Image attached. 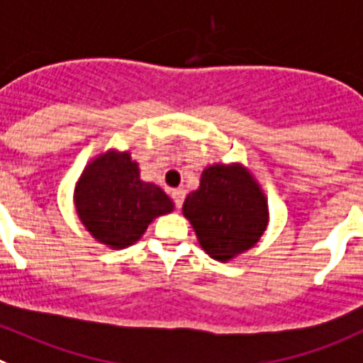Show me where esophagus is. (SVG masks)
I'll list each match as a JSON object with an SVG mask.
<instances>
[{
  "label": "esophagus",
  "instance_id": "1",
  "mask_svg": "<svg viewBox=\"0 0 363 363\" xmlns=\"http://www.w3.org/2000/svg\"><path fill=\"white\" fill-rule=\"evenodd\" d=\"M172 197L177 208H181L182 202H184V189H172Z\"/></svg>",
  "mask_w": 363,
  "mask_h": 363
}]
</instances>
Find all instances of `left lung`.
Wrapping results in <instances>:
<instances>
[{"label": "left lung", "mask_w": 363, "mask_h": 363, "mask_svg": "<svg viewBox=\"0 0 363 363\" xmlns=\"http://www.w3.org/2000/svg\"><path fill=\"white\" fill-rule=\"evenodd\" d=\"M182 213L202 250L220 262L251 250L269 222L266 195L240 162L202 169L201 186L188 194Z\"/></svg>", "instance_id": "obj_1"}]
</instances>
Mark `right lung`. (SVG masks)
<instances>
[{
    "label": "right lung",
    "instance_id": "obj_1",
    "mask_svg": "<svg viewBox=\"0 0 363 363\" xmlns=\"http://www.w3.org/2000/svg\"><path fill=\"white\" fill-rule=\"evenodd\" d=\"M79 220L97 242L125 250L145 235L153 218L174 211V201L141 181L130 152L108 150L88 162L74 189Z\"/></svg>",
    "mask_w": 363,
    "mask_h": 363
}]
</instances>
